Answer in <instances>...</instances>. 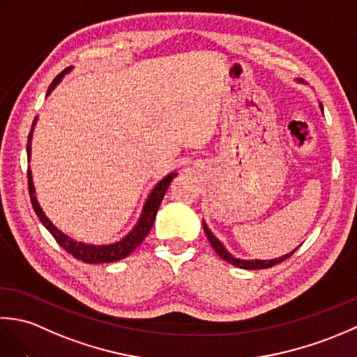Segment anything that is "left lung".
<instances>
[{
    "mask_svg": "<svg viewBox=\"0 0 357 357\" xmlns=\"http://www.w3.org/2000/svg\"><path fill=\"white\" fill-rule=\"evenodd\" d=\"M321 109H322V104H321ZM204 231H206V234H207V238H208V241H210V244H211V247L215 248V252L222 257L224 261H227L229 264H231V265H234V267H239V268H245V270H261V268H270V267H273V265H276V264H279V262H282V261H285V259H288V257H290L294 252H291L290 255H285V256H282V257H279V259H270V261H242V259H236V257H233L229 252H227V250L224 248V245L221 244V242H219L215 236H213V233H211L208 229H207V225L204 224Z\"/></svg>",
    "mask_w": 357,
    "mask_h": 357,
    "instance_id": "left-lung-1",
    "label": "left lung"
}]
</instances>
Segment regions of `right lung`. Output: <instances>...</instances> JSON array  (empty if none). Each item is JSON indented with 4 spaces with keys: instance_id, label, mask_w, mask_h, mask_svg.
<instances>
[{
    "instance_id": "1",
    "label": "right lung",
    "mask_w": 357,
    "mask_h": 357,
    "mask_svg": "<svg viewBox=\"0 0 357 357\" xmlns=\"http://www.w3.org/2000/svg\"><path fill=\"white\" fill-rule=\"evenodd\" d=\"M70 69H72V67H67L66 70H63L55 79H53V82L47 90V95L52 92L53 89H55L58 82L61 81V78L64 77V73H67ZM35 123H36V119L33 121L32 127L35 126ZM30 141H32V132L29 133V138H27V158L29 159H30ZM174 176H176V173H170L169 176H165L161 181V183L156 184V187L153 188V192L150 193L149 199L146 201V206H144L142 215L139 218L138 224L135 225V229L130 233H128L126 238H123L119 242H115V244H110V245H89V244H84V242L73 241L72 238L67 236V234L59 231L56 227L49 221V218L43 213L40 204H38V201L35 198L32 173H30V169L27 170L30 202H32L36 216L40 218V221L43 222V225L52 233V236L55 238V241L66 250L67 253H70L73 257H77V259H79L82 262H87V264L115 262V261H119V259H124V257L130 255L133 250L138 247L149 234L151 225H153V222H155L158 208H159V206H161L167 188H169V185H170V183H172Z\"/></svg>"
}]
</instances>
